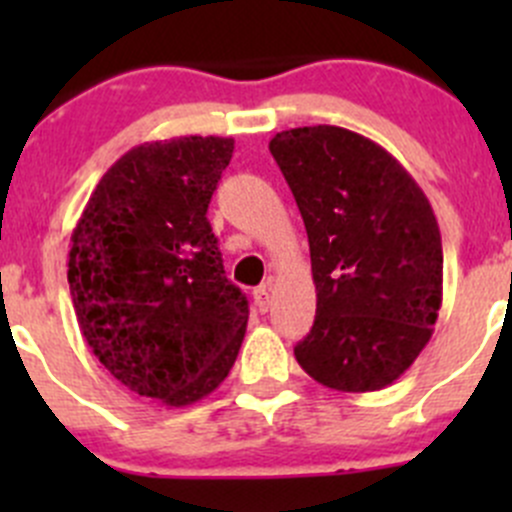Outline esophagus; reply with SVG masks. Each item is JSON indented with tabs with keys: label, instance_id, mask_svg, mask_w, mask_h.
<instances>
[{
	"label": "esophagus",
	"instance_id": "34e87169",
	"mask_svg": "<svg viewBox=\"0 0 512 512\" xmlns=\"http://www.w3.org/2000/svg\"><path fill=\"white\" fill-rule=\"evenodd\" d=\"M252 297H255V307H257V312H262L265 314L267 309H270V287L267 285H262V287H257L255 292H252Z\"/></svg>",
	"mask_w": 512,
	"mask_h": 512
}]
</instances>
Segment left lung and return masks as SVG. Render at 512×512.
Wrapping results in <instances>:
<instances>
[{"mask_svg":"<svg viewBox=\"0 0 512 512\" xmlns=\"http://www.w3.org/2000/svg\"><path fill=\"white\" fill-rule=\"evenodd\" d=\"M280 165L309 237L317 317L299 366L337 391H379L416 361L443 297L431 203L389 151L339 126L277 133Z\"/></svg>","mask_w":512,"mask_h":512,"instance_id":"1","label":"left lung"}]
</instances>
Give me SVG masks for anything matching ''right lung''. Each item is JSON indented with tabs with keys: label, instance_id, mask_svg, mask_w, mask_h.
<instances>
[{
	"label": "right lung",
	"instance_id": "right-lung-1",
	"mask_svg": "<svg viewBox=\"0 0 512 512\" xmlns=\"http://www.w3.org/2000/svg\"><path fill=\"white\" fill-rule=\"evenodd\" d=\"M232 148L218 136L131 148L71 235V302L91 352L128 391L175 409L223 384L245 337L247 297L208 223Z\"/></svg>",
	"mask_w": 512,
	"mask_h": 512
}]
</instances>
